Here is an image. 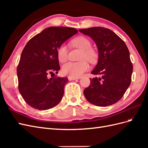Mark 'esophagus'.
Listing matches in <instances>:
<instances>
[{"mask_svg":"<svg viewBox=\"0 0 148 148\" xmlns=\"http://www.w3.org/2000/svg\"><path fill=\"white\" fill-rule=\"evenodd\" d=\"M68 79H69V80H70V81H71V80H75V79H78V78H77V77H68Z\"/></svg>","mask_w":148,"mask_h":148,"instance_id":"1","label":"esophagus"}]
</instances>
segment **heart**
Listing matches in <instances>:
<instances>
[{
  "mask_svg": "<svg viewBox=\"0 0 148 148\" xmlns=\"http://www.w3.org/2000/svg\"><path fill=\"white\" fill-rule=\"evenodd\" d=\"M71 44L74 47L81 49L83 51L82 59H86L89 62H96L97 54V52L92 49V44L88 38L84 36L76 38L71 41ZM58 60L61 63H64L68 59L69 51L65 44H62L57 50ZM89 69V64L87 61L84 60L79 62H68L63 65L62 68V73L70 77H80L85 71Z\"/></svg>",
  "mask_w": 148,
  "mask_h": 148,
  "instance_id": "1",
  "label": "heart"
}]
</instances>
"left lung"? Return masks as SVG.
Listing matches in <instances>:
<instances>
[{
	"instance_id": "left-lung-1",
	"label": "left lung",
	"mask_w": 148,
	"mask_h": 148,
	"mask_svg": "<svg viewBox=\"0 0 148 148\" xmlns=\"http://www.w3.org/2000/svg\"><path fill=\"white\" fill-rule=\"evenodd\" d=\"M91 38L97 45L99 58L90 85L83 92L86 99L97 106L106 107L117 102L131 83L133 65L125 42L112 31L103 27L79 29Z\"/></svg>"
}]
</instances>
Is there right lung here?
I'll return each mask as SVG.
<instances>
[{
  "instance_id": "obj_1",
  "label": "right lung",
  "mask_w": 148,
  "mask_h": 148,
  "mask_svg": "<svg viewBox=\"0 0 148 148\" xmlns=\"http://www.w3.org/2000/svg\"><path fill=\"white\" fill-rule=\"evenodd\" d=\"M77 33L73 28L51 26L34 36L24 47L16 70L18 89L33 108L51 109L62 99L68 78L49 75L52 77L60 70L58 49Z\"/></svg>"
}]
</instances>
